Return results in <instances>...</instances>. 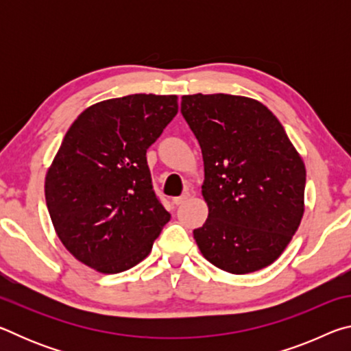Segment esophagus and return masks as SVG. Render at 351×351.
I'll return each instance as SVG.
<instances>
[{
	"label": "esophagus",
	"instance_id": "esophagus-1",
	"mask_svg": "<svg viewBox=\"0 0 351 351\" xmlns=\"http://www.w3.org/2000/svg\"><path fill=\"white\" fill-rule=\"evenodd\" d=\"M189 198H190V193H189V192H184V193L181 195V197H176V198H173V204H175V206L184 204Z\"/></svg>",
	"mask_w": 351,
	"mask_h": 351
}]
</instances>
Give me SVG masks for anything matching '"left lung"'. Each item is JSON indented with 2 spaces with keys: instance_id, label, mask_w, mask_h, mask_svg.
<instances>
[{
  "instance_id": "obj_1",
  "label": "left lung",
  "mask_w": 351,
  "mask_h": 351,
  "mask_svg": "<svg viewBox=\"0 0 351 351\" xmlns=\"http://www.w3.org/2000/svg\"><path fill=\"white\" fill-rule=\"evenodd\" d=\"M181 112L204 161L209 215L193 230L201 254L230 274L280 257L305 210V164L278 119L258 100L182 96Z\"/></svg>"
}]
</instances>
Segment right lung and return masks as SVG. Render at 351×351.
Listing matches in <instances>:
<instances>
[{
	"label": "right lung",
	"mask_w": 351,
	"mask_h": 351,
	"mask_svg": "<svg viewBox=\"0 0 351 351\" xmlns=\"http://www.w3.org/2000/svg\"><path fill=\"white\" fill-rule=\"evenodd\" d=\"M176 112V96L132 94L91 105L64 134L45 197L58 239L83 265L117 274L150 254L170 213L145 154Z\"/></svg>",
	"instance_id": "right-lung-1"
}]
</instances>
